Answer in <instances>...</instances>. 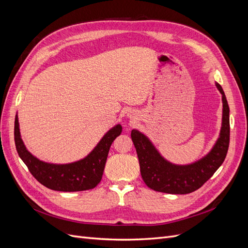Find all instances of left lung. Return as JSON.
I'll return each instance as SVG.
<instances>
[{"instance_id":"8db88e82","label":"left lung","mask_w":248,"mask_h":248,"mask_svg":"<svg viewBox=\"0 0 248 248\" xmlns=\"http://www.w3.org/2000/svg\"><path fill=\"white\" fill-rule=\"evenodd\" d=\"M216 87L222 95V126L213 149L201 160L188 166H175L162 158L144 134L134 129L131 131L141 178L151 189L171 194L196 191L214 175L226 159L230 144V108L221 86L216 82Z\"/></svg>"}]
</instances>
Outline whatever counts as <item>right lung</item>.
<instances>
[{
	"mask_svg": "<svg viewBox=\"0 0 248 248\" xmlns=\"http://www.w3.org/2000/svg\"><path fill=\"white\" fill-rule=\"evenodd\" d=\"M121 132L122 126L116 125L84 159L69 164H50L37 159L28 151L20 139L17 116L14 122V141L21 160L26 163L37 181L57 191H82L92 189L98 185L103 175L110 145Z\"/></svg>",
	"mask_w": 248,
	"mask_h": 248,
	"instance_id": "1",
	"label": "right lung"
}]
</instances>
